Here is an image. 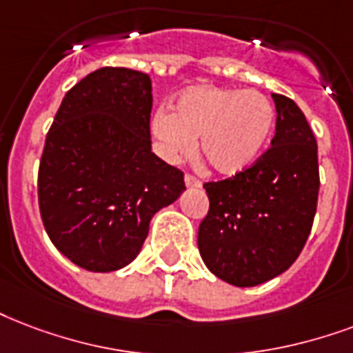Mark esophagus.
I'll return each instance as SVG.
<instances>
[{
	"label": "esophagus",
	"instance_id": "esophagus-1",
	"mask_svg": "<svg viewBox=\"0 0 353 353\" xmlns=\"http://www.w3.org/2000/svg\"><path fill=\"white\" fill-rule=\"evenodd\" d=\"M185 185H187L188 188H200L201 187V181L200 179H196L194 176H185Z\"/></svg>",
	"mask_w": 353,
	"mask_h": 353
}]
</instances>
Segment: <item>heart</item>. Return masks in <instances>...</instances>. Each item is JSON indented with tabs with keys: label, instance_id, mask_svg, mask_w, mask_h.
<instances>
[{
	"label": "heart",
	"instance_id": "1",
	"mask_svg": "<svg viewBox=\"0 0 353 353\" xmlns=\"http://www.w3.org/2000/svg\"><path fill=\"white\" fill-rule=\"evenodd\" d=\"M276 128V109L257 90L192 87L174 101L172 112L152 118V133L165 157L188 155L200 139V159L219 176L248 172L263 157Z\"/></svg>",
	"mask_w": 353,
	"mask_h": 353
}]
</instances>
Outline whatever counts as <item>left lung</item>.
I'll use <instances>...</instances> for the list:
<instances>
[{
    "instance_id": "left-lung-1",
    "label": "left lung",
    "mask_w": 353,
    "mask_h": 353,
    "mask_svg": "<svg viewBox=\"0 0 353 353\" xmlns=\"http://www.w3.org/2000/svg\"><path fill=\"white\" fill-rule=\"evenodd\" d=\"M272 148L248 172L205 183L209 212L198 248L216 278L255 287L283 274L302 252L319 200V148L300 107L281 94Z\"/></svg>"
}]
</instances>
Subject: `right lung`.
<instances>
[{
  "label": "right lung",
  "instance_id": "1",
  "mask_svg": "<svg viewBox=\"0 0 353 353\" xmlns=\"http://www.w3.org/2000/svg\"><path fill=\"white\" fill-rule=\"evenodd\" d=\"M150 75L99 68L70 88L46 137L42 222L85 270L112 272L141 254L153 214L183 194V172L152 152Z\"/></svg>",
  "mask_w": 353,
  "mask_h": 353
}]
</instances>
